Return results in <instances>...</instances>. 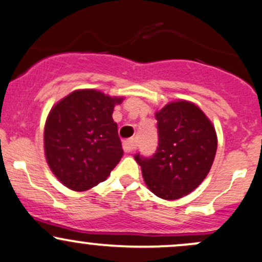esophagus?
Listing matches in <instances>:
<instances>
[{
  "label": "esophagus",
  "mask_w": 262,
  "mask_h": 262,
  "mask_svg": "<svg viewBox=\"0 0 262 262\" xmlns=\"http://www.w3.org/2000/svg\"><path fill=\"white\" fill-rule=\"evenodd\" d=\"M136 148L137 144L134 140H126V142H124V144H123V149H124L125 153H133L136 150Z\"/></svg>",
  "instance_id": "obj_1"
}]
</instances>
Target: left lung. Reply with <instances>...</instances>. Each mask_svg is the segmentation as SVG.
<instances>
[{
  "label": "left lung",
  "mask_w": 262,
  "mask_h": 262,
  "mask_svg": "<svg viewBox=\"0 0 262 262\" xmlns=\"http://www.w3.org/2000/svg\"><path fill=\"white\" fill-rule=\"evenodd\" d=\"M157 153L146 159L136 155L148 189L164 200L190 194L210 171L217 149L211 120L189 100H174L155 112Z\"/></svg>",
  "instance_id": "1"
}]
</instances>
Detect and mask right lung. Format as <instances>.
Segmentation results:
<instances>
[{"instance_id": "right-lung-1", "label": "right lung", "mask_w": 262, "mask_h": 262, "mask_svg": "<svg viewBox=\"0 0 262 262\" xmlns=\"http://www.w3.org/2000/svg\"><path fill=\"white\" fill-rule=\"evenodd\" d=\"M123 99L97 89H77L48 113L43 133L46 160L71 190L85 191L104 182L123 157L112 117Z\"/></svg>"}]
</instances>
